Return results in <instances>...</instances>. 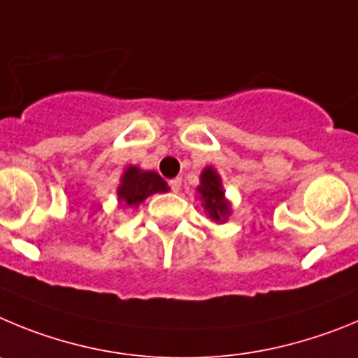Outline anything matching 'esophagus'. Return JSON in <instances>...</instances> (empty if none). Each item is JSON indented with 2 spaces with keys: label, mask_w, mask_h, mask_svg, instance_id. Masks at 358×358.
<instances>
[{
  "label": "esophagus",
  "mask_w": 358,
  "mask_h": 358,
  "mask_svg": "<svg viewBox=\"0 0 358 358\" xmlns=\"http://www.w3.org/2000/svg\"><path fill=\"white\" fill-rule=\"evenodd\" d=\"M169 187H171L173 192H178L180 187H182V178H173L171 182H169Z\"/></svg>",
  "instance_id": "obj_1"
}]
</instances>
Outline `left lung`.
Returning a JSON list of instances; mask_svg holds the SVG:
<instances>
[{
  "label": "left lung",
  "mask_w": 358,
  "mask_h": 358,
  "mask_svg": "<svg viewBox=\"0 0 358 358\" xmlns=\"http://www.w3.org/2000/svg\"><path fill=\"white\" fill-rule=\"evenodd\" d=\"M199 185H198V194L201 199V205L205 208V212L208 214V217L215 223H224L230 215L231 208L228 199L224 198L223 183H221V176L217 175L214 167L208 166L201 171L199 176Z\"/></svg>",
  "instance_id": "obj_1"
}]
</instances>
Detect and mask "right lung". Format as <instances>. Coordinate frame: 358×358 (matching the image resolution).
Masks as SVG:
<instances>
[{
	"mask_svg": "<svg viewBox=\"0 0 358 358\" xmlns=\"http://www.w3.org/2000/svg\"><path fill=\"white\" fill-rule=\"evenodd\" d=\"M167 191H169V187L159 173L143 171L137 166H128L117 187V198L121 205L139 207L141 203L150 198L151 194Z\"/></svg>",
	"mask_w": 358,
	"mask_h": 358,
	"instance_id": "add662e5",
	"label": "right lung"
}]
</instances>
